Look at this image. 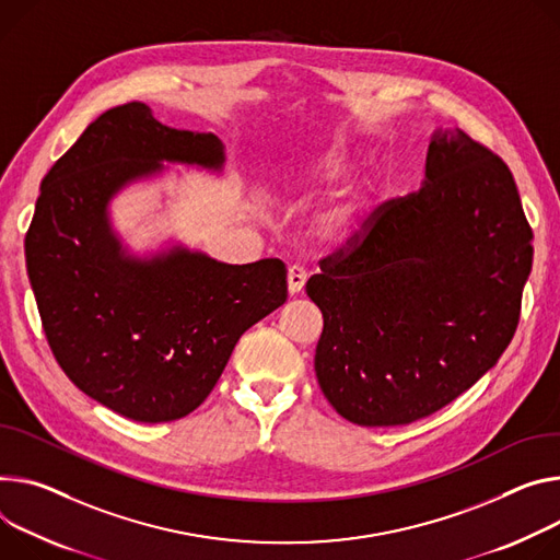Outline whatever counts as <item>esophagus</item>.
<instances>
[{
    "label": "esophagus",
    "instance_id": "obj_1",
    "mask_svg": "<svg viewBox=\"0 0 560 560\" xmlns=\"http://www.w3.org/2000/svg\"><path fill=\"white\" fill-rule=\"evenodd\" d=\"M306 279H308L306 268H301V266H290V268H288V292H290V294L301 292V290H303V285H306Z\"/></svg>",
    "mask_w": 560,
    "mask_h": 560
}]
</instances>
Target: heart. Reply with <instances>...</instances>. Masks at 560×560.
Segmentation results:
<instances>
[{
  "instance_id": "obj_1",
  "label": "heart",
  "mask_w": 560,
  "mask_h": 560,
  "mask_svg": "<svg viewBox=\"0 0 560 560\" xmlns=\"http://www.w3.org/2000/svg\"><path fill=\"white\" fill-rule=\"evenodd\" d=\"M346 170H348L346 149L341 144H328L326 149L317 151V154L306 163L288 170L279 178V185L288 191H301L326 180H335L343 176ZM360 212H362V196L358 194L332 200L330 206L317 212L313 221L315 236L324 243L346 241L354 230H358Z\"/></svg>"
}]
</instances>
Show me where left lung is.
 Masks as SVG:
<instances>
[{"instance_id":"1","label":"left lung","mask_w":560,"mask_h":560,"mask_svg":"<svg viewBox=\"0 0 560 560\" xmlns=\"http://www.w3.org/2000/svg\"><path fill=\"white\" fill-rule=\"evenodd\" d=\"M514 176L460 129H435L420 189L306 283L324 315L317 382L360 427H401L471 388L510 346L532 270Z\"/></svg>"}]
</instances>
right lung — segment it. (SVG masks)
Wrapping results in <instances>:
<instances>
[{
  "label": "right lung",
  "mask_w": 560,
  "mask_h": 560,
  "mask_svg": "<svg viewBox=\"0 0 560 560\" xmlns=\"http://www.w3.org/2000/svg\"><path fill=\"white\" fill-rule=\"evenodd\" d=\"M167 165L225 170L214 133L161 125L142 103L95 118L39 187L26 270L46 339L69 380L144 424L189 416L219 382L241 335L285 303L279 259L230 266L167 238L131 249L112 200Z\"/></svg>",
  "instance_id": "1"
}]
</instances>
